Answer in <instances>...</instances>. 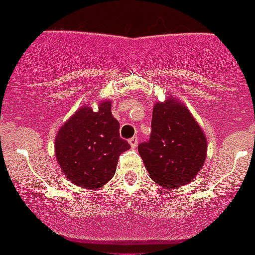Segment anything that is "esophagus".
Instances as JSON below:
<instances>
[{
    "mask_svg": "<svg viewBox=\"0 0 255 255\" xmlns=\"http://www.w3.org/2000/svg\"><path fill=\"white\" fill-rule=\"evenodd\" d=\"M129 143L131 145V148H136L137 143H139V139H137V136H132L131 139H129Z\"/></svg>",
    "mask_w": 255,
    "mask_h": 255,
    "instance_id": "34e87169",
    "label": "esophagus"
}]
</instances>
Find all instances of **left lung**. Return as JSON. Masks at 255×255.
Masks as SVG:
<instances>
[{"label": "left lung", "mask_w": 255, "mask_h": 255, "mask_svg": "<svg viewBox=\"0 0 255 255\" xmlns=\"http://www.w3.org/2000/svg\"><path fill=\"white\" fill-rule=\"evenodd\" d=\"M149 176L160 186L190 183L206 159V136L186 106L172 99L155 104L148 141L137 146Z\"/></svg>", "instance_id": "1"}]
</instances>
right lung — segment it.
<instances>
[{"mask_svg":"<svg viewBox=\"0 0 255 255\" xmlns=\"http://www.w3.org/2000/svg\"><path fill=\"white\" fill-rule=\"evenodd\" d=\"M128 149L130 144L120 137V124L109 101L100 104L97 111L79 109L55 137V155L67 178L88 190L114 177L119 156Z\"/></svg>","mask_w":255,"mask_h":255,"instance_id":"obj_1","label":"right lung"}]
</instances>
